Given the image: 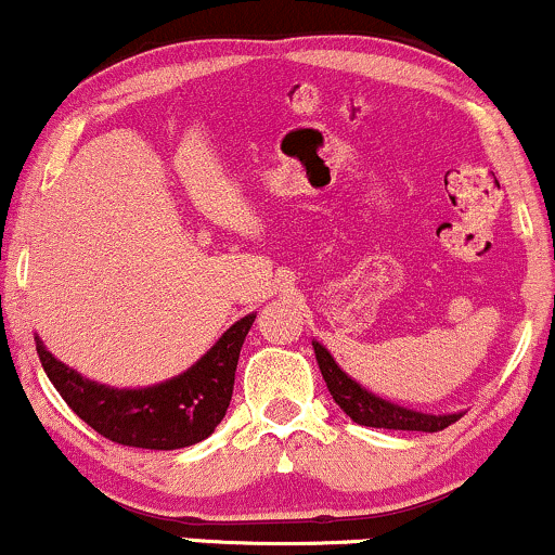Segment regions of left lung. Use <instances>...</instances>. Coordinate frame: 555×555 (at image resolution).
Returning a JSON list of instances; mask_svg holds the SVG:
<instances>
[{"label": "left lung", "mask_w": 555, "mask_h": 555, "mask_svg": "<svg viewBox=\"0 0 555 555\" xmlns=\"http://www.w3.org/2000/svg\"><path fill=\"white\" fill-rule=\"evenodd\" d=\"M313 349L318 367H321L331 397H334L336 404H339L358 425H365V428L436 433L449 428L451 423H456V420L462 417V412H456V415H423V412L391 404V401L375 397V393L365 391L360 384H354V380L336 365L326 347L313 341Z\"/></svg>", "instance_id": "obj_1"}]
</instances>
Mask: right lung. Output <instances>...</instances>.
Instances as JSON below:
<instances>
[{
  "instance_id": "1",
  "label": "right lung",
  "mask_w": 555,
  "mask_h": 555,
  "mask_svg": "<svg viewBox=\"0 0 555 555\" xmlns=\"http://www.w3.org/2000/svg\"><path fill=\"white\" fill-rule=\"evenodd\" d=\"M253 321L256 315L240 318L188 373L167 384L127 391L82 378L54 360L38 336L36 352L60 397L95 433L135 449L171 451L203 441L224 420L240 349Z\"/></svg>"
}]
</instances>
